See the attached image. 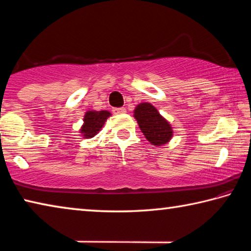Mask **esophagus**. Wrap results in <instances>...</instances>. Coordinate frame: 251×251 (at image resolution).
Here are the masks:
<instances>
[{"instance_id": "obj_1", "label": "esophagus", "mask_w": 251, "mask_h": 251, "mask_svg": "<svg viewBox=\"0 0 251 251\" xmlns=\"http://www.w3.org/2000/svg\"><path fill=\"white\" fill-rule=\"evenodd\" d=\"M114 114H124L126 113V109L124 107H120V108H114L113 109Z\"/></svg>"}]
</instances>
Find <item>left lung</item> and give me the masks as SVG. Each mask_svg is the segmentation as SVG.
<instances>
[{
    "instance_id": "8db88e82",
    "label": "left lung",
    "mask_w": 251,
    "mask_h": 251,
    "mask_svg": "<svg viewBox=\"0 0 251 251\" xmlns=\"http://www.w3.org/2000/svg\"><path fill=\"white\" fill-rule=\"evenodd\" d=\"M134 117L143 135L154 146H163L171 141L174 130L166 118L159 114L154 105L141 103L134 109Z\"/></svg>"
}]
</instances>
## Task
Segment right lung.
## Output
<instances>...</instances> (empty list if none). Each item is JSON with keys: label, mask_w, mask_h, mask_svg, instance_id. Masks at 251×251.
I'll list each match as a JSON object with an SVG mask.
<instances>
[{"label": "right lung", "mask_w": 251, "mask_h": 251, "mask_svg": "<svg viewBox=\"0 0 251 251\" xmlns=\"http://www.w3.org/2000/svg\"><path fill=\"white\" fill-rule=\"evenodd\" d=\"M112 115L108 110H87L83 118V125L79 129V134L84 138L94 137L103 128L105 122Z\"/></svg>", "instance_id": "obj_1"}]
</instances>
